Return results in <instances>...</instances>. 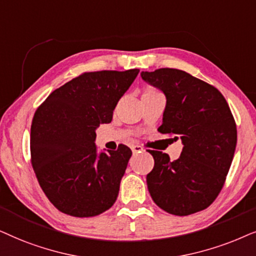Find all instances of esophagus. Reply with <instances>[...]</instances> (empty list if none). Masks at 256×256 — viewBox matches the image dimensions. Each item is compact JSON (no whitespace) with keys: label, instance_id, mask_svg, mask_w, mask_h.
I'll return each mask as SVG.
<instances>
[{"label":"esophagus","instance_id":"1","mask_svg":"<svg viewBox=\"0 0 256 256\" xmlns=\"http://www.w3.org/2000/svg\"><path fill=\"white\" fill-rule=\"evenodd\" d=\"M131 148H132V152H134V154H137V153H142L144 151V148H142L140 145H134Z\"/></svg>","mask_w":256,"mask_h":256}]
</instances>
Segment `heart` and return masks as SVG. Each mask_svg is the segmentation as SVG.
Here are the masks:
<instances>
[{"instance_id":"heart-1","label":"heart","mask_w":256,"mask_h":256,"mask_svg":"<svg viewBox=\"0 0 256 256\" xmlns=\"http://www.w3.org/2000/svg\"><path fill=\"white\" fill-rule=\"evenodd\" d=\"M148 91H152V90H148Z\"/></svg>"}]
</instances>
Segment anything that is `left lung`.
<instances>
[{
	"instance_id": "obj_1",
	"label": "left lung",
	"mask_w": 256,
	"mask_h": 256,
	"mask_svg": "<svg viewBox=\"0 0 256 256\" xmlns=\"http://www.w3.org/2000/svg\"><path fill=\"white\" fill-rule=\"evenodd\" d=\"M140 76L166 96L158 131L176 134L184 145L174 162L150 151L154 168L146 176L148 192L173 216L200 212L219 196L233 160L238 134L230 108L216 88L182 70L162 68Z\"/></svg>"
}]
</instances>
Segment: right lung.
<instances>
[{
	"instance_id": "right-lung-1",
	"label": "right lung",
	"mask_w": 256,
	"mask_h": 256,
	"mask_svg": "<svg viewBox=\"0 0 256 256\" xmlns=\"http://www.w3.org/2000/svg\"><path fill=\"white\" fill-rule=\"evenodd\" d=\"M139 69L84 72L52 91L34 116L32 165L40 186L57 210L90 218L117 200L132 151L97 153L96 128L112 114Z\"/></svg>"
}]
</instances>
